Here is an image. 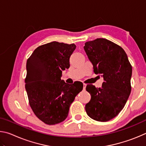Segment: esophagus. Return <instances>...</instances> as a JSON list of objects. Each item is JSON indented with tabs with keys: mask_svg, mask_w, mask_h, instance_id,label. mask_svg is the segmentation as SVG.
Masks as SVG:
<instances>
[{
	"mask_svg": "<svg viewBox=\"0 0 146 146\" xmlns=\"http://www.w3.org/2000/svg\"><path fill=\"white\" fill-rule=\"evenodd\" d=\"M86 84H83V90H86Z\"/></svg>",
	"mask_w": 146,
	"mask_h": 146,
	"instance_id": "1",
	"label": "esophagus"
}]
</instances>
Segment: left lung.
Wrapping results in <instances>:
<instances>
[{"mask_svg":"<svg viewBox=\"0 0 146 146\" xmlns=\"http://www.w3.org/2000/svg\"><path fill=\"white\" fill-rule=\"evenodd\" d=\"M84 49L94 72L104 78L102 88L86 86L91 98L86 104V111L93 120L107 122L118 115L129 98L132 66L125 51L107 39L86 42Z\"/></svg>","mask_w":146,"mask_h":146,"instance_id":"obj_1","label":"left lung"}]
</instances>
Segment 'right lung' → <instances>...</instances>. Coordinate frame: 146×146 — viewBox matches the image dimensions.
Returning <instances> with one entry per match:
<instances>
[{
    "mask_svg": "<svg viewBox=\"0 0 146 146\" xmlns=\"http://www.w3.org/2000/svg\"><path fill=\"white\" fill-rule=\"evenodd\" d=\"M75 44L51 42L38 46L27 60L25 88L35 115L46 124L58 123L67 118L75 98L83 84L66 83L62 71L70 68V58Z\"/></svg>",
    "mask_w": 146,
    "mask_h": 146,
    "instance_id": "right-lung-1",
    "label": "right lung"
}]
</instances>
